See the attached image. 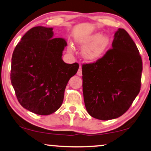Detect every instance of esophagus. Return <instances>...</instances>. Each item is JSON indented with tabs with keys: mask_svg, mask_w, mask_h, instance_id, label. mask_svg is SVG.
Segmentation results:
<instances>
[{
	"mask_svg": "<svg viewBox=\"0 0 151 151\" xmlns=\"http://www.w3.org/2000/svg\"><path fill=\"white\" fill-rule=\"evenodd\" d=\"M77 75L78 76H82V68H81V66H79V68H78V71H77Z\"/></svg>",
	"mask_w": 151,
	"mask_h": 151,
	"instance_id": "1",
	"label": "esophagus"
}]
</instances>
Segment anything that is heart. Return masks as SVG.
I'll use <instances>...</instances> for the list:
<instances>
[{"mask_svg":"<svg viewBox=\"0 0 151 151\" xmlns=\"http://www.w3.org/2000/svg\"><path fill=\"white\" fill-rule=\"evenodd\" d=\"M78 43L83 47L82 55L85 59L93 61L98 59L106 50L110 44V38L106 35H100V33H96L88 37L78 40ZM69 50L72 51L70 47Z\"/></svg>","mask_w":151,"mask_h":151,"instance_id":"1","label":"heart"}]
</instances>
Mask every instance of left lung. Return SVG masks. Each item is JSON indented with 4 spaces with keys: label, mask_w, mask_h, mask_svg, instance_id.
Wrapping results in <instances>:
<instances>
[{
    "label": "left lung",
    "mask_w": 151,
    "mask_h": 151,
    "mask_svg": "<svg viewBox=\"0 0 151 151\" xmlns=\"http://www.w3.org/2000/svg\"><path fill=\"white\" fill-rule=\"evenodd\" d=\"M142 61L127 31L114 33L112 49L91 64H83L85 106L92 117L111 120L123 115L141 87Z\"/></svg>",
    "instance_id": "8db88e82"
}]
</instances>
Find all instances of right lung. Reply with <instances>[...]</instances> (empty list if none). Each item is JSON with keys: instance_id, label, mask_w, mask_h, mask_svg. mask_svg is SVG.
Here are the masks:
<instances>
[{"instance_id": "right-lung-1", "label": "right lung", "mask_w": 151, "mask_h": 151, "mask_svg": "<svg viewBox=\"0 0 151 151\" xmlns=\"http://www.w3.org/2000/svg\"><path fill=\"white\" fill-rule=\"evenodd\" d=\"M67 42L54 38L53 28L29 30L13 51L11 81L19 104L28 111L49 115L60 109L64 91L78 64H66L62 52Z\"/></svg>"}]
</instances>
